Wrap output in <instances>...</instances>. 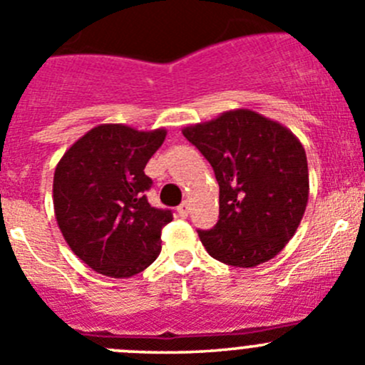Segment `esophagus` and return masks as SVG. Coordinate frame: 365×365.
I'll use <instances>...</instances> for the list:
<instances>
[{"label": "esophagus", "mask_w": 365, "mask_h": 365, "mask_svg": "<svg viewBox=\"0 0 365 365\" xmlns=\"http://www.w3.org/2000/svg\"><path fill=\"white\" fill-rule=\"evenodd\" d=\"M177 213H179V217L186 218L190 215V204L188 200H185V202H180L179 206H177Z\"/></svg>", "instance_id": "1"}]
</instances>
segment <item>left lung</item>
I'll return each mask as SVG.
<instances>
[{
	"instance_id": "8db88e82",
	"label": "left lung",
	"mask_w": 365,
	"mask_h": 365,
	"mask_svg": "<svg viewBox=\"0 0 365 365\" xmlns=\"http://www.w3.org/2000/svg\"><path fill=\"white\" fill-rule=\"evenodd\" d=\"M213 166L220 215L199 231L210 256L232 267L272 259L297 231L308 204V163L301 141L270 118L225 110L182 128Z\"/></svg>"
}]
</instances>
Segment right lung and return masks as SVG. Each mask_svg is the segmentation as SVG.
<instances>
[{
    "instance_id": "add662e5",
    "label": "right lung",
    "mask_w": 365,
    "mask_h": 365,
    "mask_svg": "<svg viewBox=\"0 0 365 365\" xmlns=\"http://www.w3.org/2000/svg\"><path fill=\"white\" fill-rule=\"evenodd\" d=\"M166 138L165 128L136 130L103 123L71 145L53 175V207L58 229L95 272L130 277L161 252V229L172 211L148 204L145 175L148 159Z\"/></svg>"
}]
</instances>
